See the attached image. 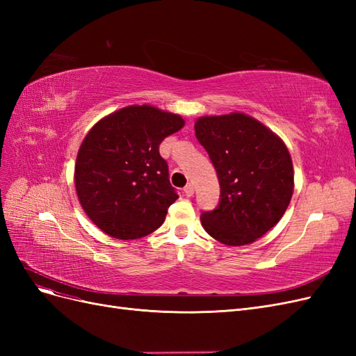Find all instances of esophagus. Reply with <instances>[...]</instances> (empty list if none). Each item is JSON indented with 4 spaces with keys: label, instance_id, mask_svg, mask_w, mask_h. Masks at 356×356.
Returning a JSON list of instances; mask_svg holds the SVG:
<instances>
[{
    "label": "esophagus",
    "instance_id": "obj_1",
    "mask_svg": "<svg viewBox=\"0 0 356 356\" xmlns=\"http://www.w3.org/2000/svg\"><path fill=\"white\" fill-rule=\"evenodd\" d=\"M184 193H186V196L191 197L193 195H195V187H193V184H187V186L184 187Z\"/></svg>",
    "mask_w": 356,
    "mask_h": 356
}]
</instances>
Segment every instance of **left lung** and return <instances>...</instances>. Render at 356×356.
Masks as SVG:
<instances>
[{"instance_id": "1", "label": "left lung", "mask_w": 356, "mask_h": 356, "mask_svg": "<svg viewBox=\"0 0 356 356\" xmlns=\"http://www.w3.org/2000/svg\"><path fill=\"white\" fill-rule=\"evenodd\" d=\"M196 138L220 182V202L202 225L225 245L252 243L282 218L294 190L288 148L255 118L241 113L200 117Z\"/></svg>"}]
</instances>
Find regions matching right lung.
Masks as SVG:
<instances>
[{
	"instance_id": "obj_1",
	"label": "right lung",
	"mask_w": 356,
	"mask_h": 356,
	"mask_svg": "<svg viewBox=\"0 0 356 356\" xmlns=\"http://www.w3.org/2000/svg\"><path fill=\"white\" fill-rule=\"evenodd\" d=\"M184 120L149 105H132L96 123L75 163V188L93 224L115 239H138L163 224L178 199L159 145Z\"/></svg>"
}]
</instances>
